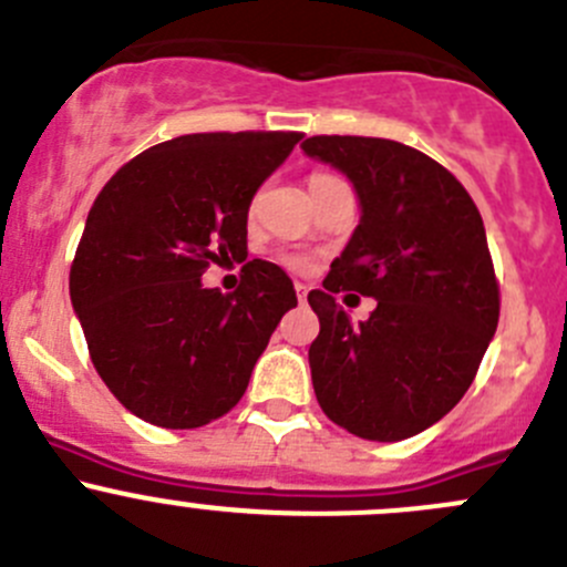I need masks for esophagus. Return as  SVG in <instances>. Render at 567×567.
I'll return each instance as SVG.
<instances>
[{"label":"esophagus","mask_w":567,"mask_h":567,"mask_svg":"<svg viewBox=\"0 0 567 567\" xmlns=\"http://www.w3.org/2000/svg\"><path fill=\"white\" fill-rule=\"evenodd\" d=\"M296 293H299V301L307 299V285L305 282H296Z\"/></svg>","instance_id":"34e87169"}]
</instances>
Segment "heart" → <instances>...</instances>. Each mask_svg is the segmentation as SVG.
Returning <instances> with one entry per match:
<instances>
[{
    "label": "heart",
    "mask_w": 567,
    "mask_h": 567,
    "mask_svg": "<svg viewBox=\"0 0 567 567\" xmlns=\"http://www.w3.org/2000/svg\"><path fill=\"white\" fill-rule=\"evenodd\" d=\"M337 181H340V177H334V175H323V173L312 175L310 177V192H320V188L331 186V183H337ZM310 260H312V257L307 255L305 249H279L277 251L279 266L290 268V271H305V268H310Z\"/></svg>",
    "instance_id": "1"
}]
</instances>
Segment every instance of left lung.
I'll return each instance as SVG.
<instances>
[{
  "label": "left lung",
  "instance_id": "1",
  "mask_svg": "<svg viewBox=\"0 0 567 567\" xmlns=\"http://www.w3.org/2000/svg\"><path fill=\"white\" fill-rule=\"evenodd\" d=\"M351 177L362 221L331 262L323 290L307 296L320 320L310 346L323 414L370 442H400L442 420L466 394L499 323L483 216L450 169L379 136L301 142ZM380 305L353 327L334 292Z\"/></svg>",
  "mask_w": 567,
  "mask_h": 567
}]
</instances>
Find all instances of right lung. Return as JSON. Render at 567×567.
I'll return each mask as SVG.
<instances>
[{
	"mask_svg": "<svg viewBox=\"0 0 567 567\" xmlns=\"http://www.w3.org/2000/svg\"><path fill=\"white\" fill-rule=\"evenodd\" d=\"M301 136H175L123 164L95 197L71 301L95 370L140 420L188 431L225 416L296 307L293 282L268 260L244 262L233 293L199 277L210 262L247 257L251 197Z\"/></svg>",
	"mask_w": 567,
	"mask_h": 567,
	"instance_id": "right-lung-1",
	"label": "right lung"
}]
</instances>
